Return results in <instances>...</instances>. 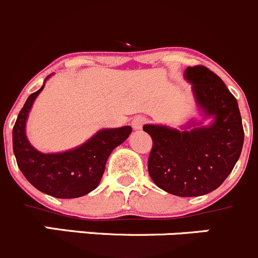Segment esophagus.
<instances>
[{
  "label": "esophagus",
  "mask_w": 258,
  "mask_h": 258,
  "mask_svg": "<svg viewBox=\"0 0 258 258\" xmlns=\"http://www.w3.org/2000/svg\"><path fill=\"white\" fill-rule=\"evenodd\" d=\"M145 122H146L145 117L137 116V117H135L134 119H132L131 124H132V127H134V130H141L142 126L145 124Z\"/></svg>",
  "instance_id": "1"
}]
</instances>
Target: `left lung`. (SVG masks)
I'll return each instance as SVG.
<instances>
[{
  "mask_svg": "<svg viewBox=\"0 0 258 258\" xmlns=\"http://www.w3.org/2000/svg\"><path fill=\"white\" fill-rule=\"evenodd\" d=\"M201 119L191 118L181 128L145 124L152 137L148 173L163 191L179 197L204 196L223 183L238 161L243 127L235 96L225 82L205 66L187 67ZM207 118L209 125H204Z\"/></svg>",
  "mask_w": 258,
  "mask_h": 258,
  "instance_id": "8db88e82",
  "label": "left lung"
}]
</instances>
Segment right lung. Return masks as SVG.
<instances>
[{"mask_svg": "<svg viewBox=\"0 0 258 258\" xmlns=\"http://www.w3.org/2000/svg\"><path fill=\"white\" fill-rule=\"evenodd\" d=\"M42 87L28 96L12 130V144L18 168L33 187L56 199H77L100 184L106 162L117 146L128 139L131 126L102 128L82 145L63 152L43 153L30 144L26 123Z\"/></svg>", "mask_w": 258, "mask_h": 258, "instance_id": "add662e5", "label": "right lung"}]
</instances>
